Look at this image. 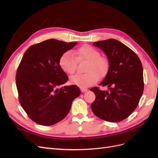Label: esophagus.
Segmentation results:
<instances>
[{
	"label": "esophagus",
	"instance_id": "1",
	"mask_svg": "<svg viewBox=\"0 0 158 158\" xmlns=\"http://www.w3.org/2000/svg\"><path fill=\"white\" fill-rule=\"evenodd\" d=\"M80 89H81V92H87V91H88V89L84 88H80Z\"/></svg>",
	"mask_w": 158,
	"mask_h": 158
}]
</instances>
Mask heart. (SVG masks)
Listing matches in <instances>:
<instances>
[{
	"instance_id": "obj_1",
	"label": "heart",
	"mask_w": 158,
	"mask_h": 158,
	"mask_svg": "<svg viewBox=\"0 0 158 158\" xmlns=\"http://www.w3.org/2000/svg\"><path fill=\"white\" fill-rule=\"evenodd\" d=\"M75 56L70 51H67L60 57L59 65L66 74H73L75 73L77 61L85 59L89 60L85 74H78L70 78V82L80 88H86L94 84L107 70L108 61L100 56V52L94 47L85 45L74 52ZM76 57L77 59L75 57Z\"/></svg>"
}]
</instances>
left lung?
<instances>
[{"label":"left lung","mask_w":158,"mask_h":158,"mask_svg":"<svg viewBox=\"0 0 158 158\" xmlns=\"http://www.w3.org/2000/svg\"><path fill=\"white\" fill-rule=\"evenodd\" d=\"M93 45L107 57V73L99 85L107 86L109 91L91 88L95 95L91 109L103 120L121 121L135 111L144 91L141 61L135 52L116 40L99 41Z\"/></svg>","instance_id":"1"}]
</instances>
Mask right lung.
<instances>
[{"mask_svg":"<svg viewBox=\"0 0 158 158\" xmlns=\"http://www.w3.org/2000/svg\"><path fill=\"white\" fill-rule=\"evenodd\" d=\"M77 44L50 39L30 47L23 55L16 87L21 106L35 123L51 126L63 120L80 95L77 85L58 88L69 79L60 67V57Z\"/></svg>","mask_w":158,"mask_h":158,"instance_id":"1","label":"right lung"}]
</instances>
